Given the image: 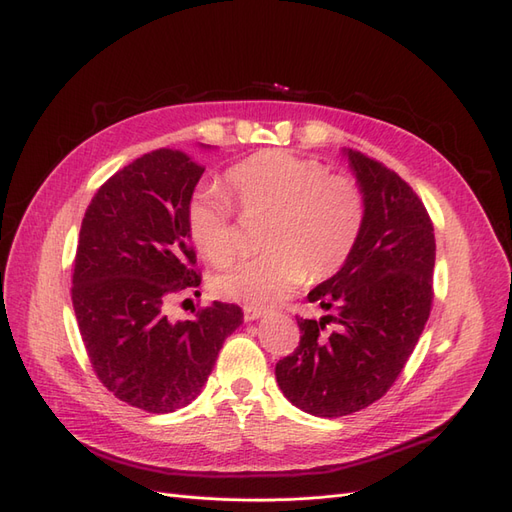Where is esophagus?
Segmentation results:
<instances>
[{
	"label": "esophagus",
	"mask_w": 512,
	"mask_h": 512,
	"mask_svg": "<svg viewBox=\"0 0 512 512\" xmlns=\"http://www.w3.org/2000/svg\"><path fill=\"white\" fill-rule=\"evenodd\" d=\"M264 313H266V311H264V309H257V306H244V319H246V321L259 319Z\"/></svg>",
	"instance_id": "34e87169"
}]
</instances>
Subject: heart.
Returning <instances> with one entry per match:
<instances>
[{
  "label": "heart",
  "instance_id": "heart-1",
  "mask_svg": "<svg viewBox=\"0 0 512 512\" xmlns=\"http://www.w3.org/2000/svg\"><path fill=\"white\" fill-rule=\"evenodd\" d=\"M225 178L242 212H264L270 221L264 233L268 253L216 276L221 296L268 306L291 294L304 276L328 279L352 257L367 216L364 195L352 178L283 150L248 156ZM186 231L199 255L216 268L238 255L236 210L223 188H195L186 203Z\"/></svg>",
  "mask_w": 512,
  "mask_h": 512
}]
</instances>
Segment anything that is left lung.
<instances>
[{
  "label": "left lung",
  "mask_w": 512,
  "mask_h": 512,
  "mask_svg": "<svg viewBox=\"0 0 512 512\" xmlns=\"http://www.w3.org/2000/svg\"><path fill=\"white\" fill-rule=\"evenodd\" d=\"M367 216L347 264L298 317L300 343L276 362V382L302 412L339 418L364 410L397 382L433 306L435 233L425 203L397 171L347 150Z\"/></svg>",
  "instance_id": "8db88e82"
}]
</instances>
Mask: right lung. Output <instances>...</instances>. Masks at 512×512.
I'll use <instances>...</instances> for the list:
<instances>
[{
	"label": "right lung",
	"mask_w": 512,
	"mask_h": 512,
	"mask_svg": "<svg viewBox=\"0 0 512 512\" xmlns=\"http://www.w3.org/2000/svg\"><path fill=\"white\" fill-rule=\"evenodd\" d=\"M203 171L182 150L143 154L98 188L79 231L70 291L87 358L102 386L150 414L191 403L242 324L240 306L225 302L186 321L165 313L201 285L186 203Z\"/></svg>",
	"instance_id": "add662e5"
}]
</instances>
